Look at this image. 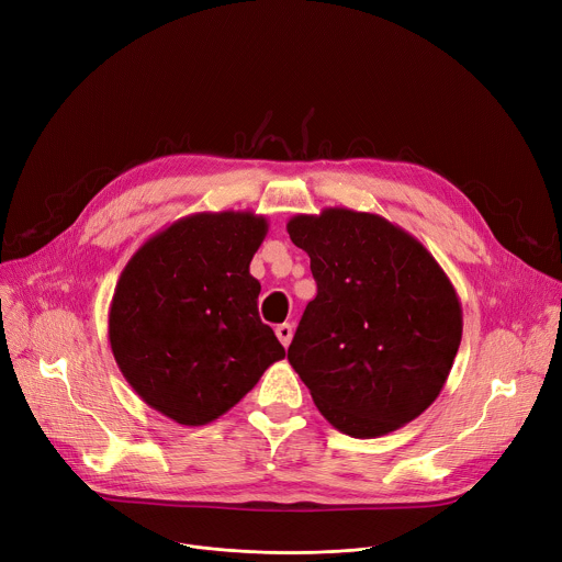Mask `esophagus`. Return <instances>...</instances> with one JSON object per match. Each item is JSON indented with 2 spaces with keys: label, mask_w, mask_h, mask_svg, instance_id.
<instances>
[{
  "label": "esophagus",
  "mask_w": 562,
  "mask_h": 562,
  "mask_svg": "<svg viewBox=\"0 0 562 562\" xmlns=\"http://www.w3.org/2000/svg\"><path fill=\"white\" fill-rule=\"evenodd\" d=\"M276 336H278V340H280L284 347H289V342H291V338H293V327H291L289 323H282V325L276 327Z\"/></svg>",
  "instance_id": "obj_1"
}]
</instances>
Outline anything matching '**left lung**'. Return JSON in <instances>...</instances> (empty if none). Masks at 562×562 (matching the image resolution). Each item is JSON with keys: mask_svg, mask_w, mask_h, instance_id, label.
I'll return each instance as SVG.
<instances>
[{"mask_svg": "<svg viewBox=\"0 0 562 562\" xmlns=\"http://www.w3.org/2000/svg\"><path fill=\"white\" fill-rule=\"evenodd\" d=\"M291 241L318 284L289 363L321 415L372 439L417 419L439 396L462 342V302L407 231L374 213L293 215Z\"/></svg>", "mask_w": 562, "mask_h": 562, "instance_id": "8db88e82", "label": "left lung"}]
</instances>
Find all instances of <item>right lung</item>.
Returning <instances> with one entry per match:
<instances>
[{"mask_svg": "<svg viewBox=\"0 0 562 562\" xmlns=\"http://www.w3.org/2000/svg\"><path fill=\"white\" fill-rule=\"evenodd\" d=\"M267 233V217L250 211L194 213L151 235L116 282V366L149 407L181 426L220 419L284 359L250 276Z\"/></svg>", "mask_w": 562, "mask_h": 562, "instance_id": "1", "label": "right lung"}]
</instances>
